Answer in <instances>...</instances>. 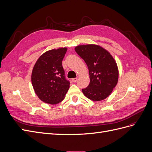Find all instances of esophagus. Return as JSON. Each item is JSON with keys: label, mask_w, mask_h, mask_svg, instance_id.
Segmentation results:
<instances>
[{"label": "esophagus", "mask_w": 152, "mask_h": 152, "mask_svg": "<svg viewBox=\"0 0 152 152\" xmlns=\"http://www.w3.org/2000/svg\"><path fill=\"white\" fill-rule=\"evenodd\" d=\"M77 78H73V79H72V81L73 82H76L77 81Z\"/></svg>", "instance_id": "obj_1"}]
</instances>
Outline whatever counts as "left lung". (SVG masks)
Masks as SVG:
<instances>
[{"label":"left lung","mask_w":152,"mask_h":152,"mask_svg":"<svg viewBox=\"0 0 152 152\" xmlns=\"http://www.w3.org/2000/svg\"><path fill=\"white\" fill-rule=\"evenodd\" d=\"M75 50L89 69L90 83L82 93L93 101H101L111 94L118 79L117 63L110 53L99 45H78Z\"/></svg>","instance_id":"left-lung-1"}]
</instances>
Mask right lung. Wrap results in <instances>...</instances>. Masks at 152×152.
I'll use <instances>...</instances> for the list:
<instances>
[{"label":"right lung","instance_id":"right-lung-1","mask_svg":"<svg viewBox=\"0 0 152 152\" xmlns=\"http://www.w3.org/2000/svg\"><path fill=\"white\" fill-rule=\"evenodd\" d=\"M66 48L52 49L41 55L31 73V83L37 96L42 102L55 104L65 98L70 87L62 61Z\"/></svg>","mask_w":152,"mask_h":152}]
</instances>
